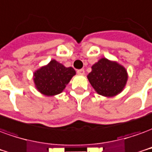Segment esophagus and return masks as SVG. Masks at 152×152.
<instances>
[{"instance_id":"obj_1","label":"esophagus","mask_w":152,"mask_h":152,"mask_svg":"<svg viewBox=\"0 0 152 152\" xmlns=\"http://www.w3.org/2000/svg\"><path fill=\"white\" fill-rule=\"evenodd\" d=\"M77 73H78V74H80V75H83V74H85V71L84 69H78V70H77Z\"/></svg>"}]
</instances>
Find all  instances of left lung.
Wrapping results in <instances>:
<instances>
[{
  "label": "left lung",
  "mask_w": 152,
  "mask_h": 152,
  "mask_svg": "<svg viewBox=\"0 0 152 152\" xmlns=\"http://www.w3.org/2000/svg\"><path fill=\"white\" fill-rule=\"evenodd\" d=\"M128 72L123 65L106 58L100 59L91 66L88 79L99 95L112 97L124 90L128 81Z\"/></svg>",
  "instance_id": "obj_1"
}]
</instances>
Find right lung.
Instances as JSON below:
<instances>
[{
    "label": "right lung",
    "mask_w": 152,
    "mask_h": 152,
    "mask_svg": "<svg viewBox=\"0 0 152 152\" xmlns=\"http://www.w3.org/2000/svg\"><path fill=\"white\" fill-rule=\"evenodd\" d=\"M76 74L72 67H65L56 60L37 69L33 82L37 91L47 96L58 95L64 91L71 78Z\"/></svg>",
    "instance_id": "1"
}]
</instances>
